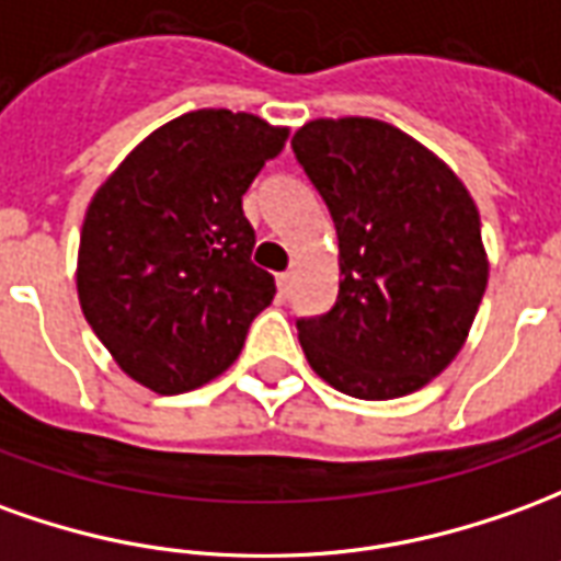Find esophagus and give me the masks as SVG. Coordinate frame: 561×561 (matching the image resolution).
Masks as SVG:
<instances>
[{"instance_id":"1","label":"esophagus","mask_w":561,"mask_h":561,"mask_svg":"<svg viewBox=\"0 0 561 561\" xmlns=\"http://www.w3.org/2000/svg\"><path fill=\"white\" fill-rule=\"evenodd\" d=\"M291 282H294L291 273H279V276H276V285H279L282 297H288V294H291Z\"/></svg>"}]
</instances>
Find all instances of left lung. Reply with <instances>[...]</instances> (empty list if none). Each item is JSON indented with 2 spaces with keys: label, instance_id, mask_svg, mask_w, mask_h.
<instances>
[{
  "label": "left lung",
  "instance_id": "8db88e82",
  "mask_svg": "<svg viewBox=\"0 0 561 561\" xmlns=\"http://www.w3.org/2000/svg\"><path fill=\"white\" fill-rule=\"evenodd\" d=\"M291 148L340 242L336 304L297 321L309 367L362 401L422 389L465 346L489 279L468 187L374 117L309 121Z\"/></svg>",
  "mask_w": 561,
  "mask_h": 561
}]
</instances>
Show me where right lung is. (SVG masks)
Listing matches in <instances>:
<instances>
[{
    "instance_id": "obj_1",
    "label": "right lung",
    "mask_w": 561,
    "mask_h": 561,
    "mask_svg": "<svg viewBox=\"0 0 561 561\" xmlns=\"http://www.w3.org/2000/svg\"><path fill=\"white\" fill-rule=\"evenodd\" d=\"M288 127L227 108L175 117L93 194L78 245V300L124 374L158 394L221 376L276 282L254 267L242 194Z\"/></svg>"
}]
</instances>
